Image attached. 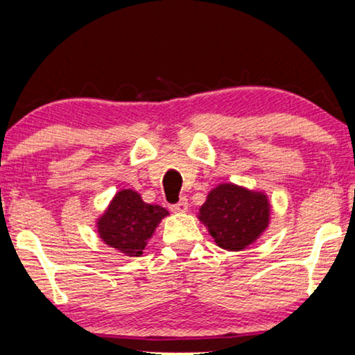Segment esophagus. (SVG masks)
I'll return each mask as SVG.
<instances>
[{"instance_id": "obj_1", "label": "esophagus", "mask_w": 355, "mask_h": 355, "mask_svg": "<svg viewBox=\"0 0 355 355\" xmlns=\"http://www.w3.org/2000/svg\"><path fill=\"white\" fill-rule=\"evenodd\" d=\"M187 208H189V203H187V198L186 197H182L181 200H179L176 205H173L171 207V210L174 211V213H184V211H187Z\"/></svg>"}]
</instances>
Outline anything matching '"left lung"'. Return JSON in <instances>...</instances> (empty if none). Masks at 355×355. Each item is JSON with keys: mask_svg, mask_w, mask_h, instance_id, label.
Wrapping results in <instances>:
<instances>
[{"mask_svg": "<svg viewBox=\"0 0 355 355\" xmlns=\"http://www.w3.org/2000/svg\"><path fill=\"white\" fill-rule=\"evenodd\" d=\"M270 215L271 203L265 192L223 182L208 192L197 218L218 247L239 252L260 239L270 225Z\"/></svg>", "mask_w": 355, "mask_h": 355, "instance_id": "8db88e82", "label": "left lung"}]
</instances>
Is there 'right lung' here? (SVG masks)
I'll return each mask as SVG.
<instances>
[{"label": "right lung", "mask_w": 355, "mask_h": 355, "mask_svg": "<svg viewBox=\"0 0 355 355\" xmlns=\"http://www.w3.org/2000/svg\"><path fill=\"white\" fill-rule=\"evenodd\" d=\"M169 215L159 205L145 203L134 189L116 192L103 215L96 218V232L106 245L125 257H140L163 218Z\"/></svg>", "instance_id": "right-lung-1"}]
</instances>
